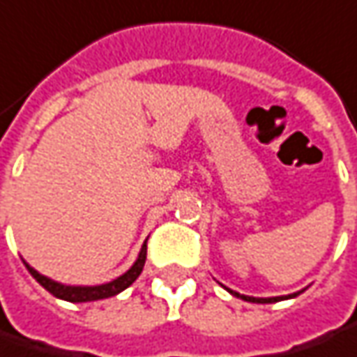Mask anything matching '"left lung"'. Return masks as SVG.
Here are the masks:
<instances>
[{
    "label": "left lung",
    "instance_id": "8db88e82",
    "mask_svg": "<svg viewBox=\"0 0 357 357\" xmlns=\"http://www.w3.org/2000/svg\"><path fill=\"white\" fill-rule=\"evenodd\" d=\"M231 294H235V296H239L243 301L247 302H257V304H271V302H278L282 301V298H294V296H298V292L296 294H289V296H275V298H252V296H245V294H239V292H233V290H229Z\"/></svg>",
    "mask_w": 357,
    "mask_h": 357
}]
</instances>
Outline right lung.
Instances as JSON below:
<instances>
[{
    "instance_id": "add662e5",
    "label": "right lung",
    "mask_w": 357,
    "mask_h": 357,
    "mask_svg": "<svg viewBox=\"0 0 357 357\" xmlns=\"http://www.w3.org/2000/svg\"><path fill=\"white\" fill-rule=\"evenodd\" d=\"M144 263H146V243H144V247H142L138 261L132 264V268H130L128 273H124L122 277H118L116 280H112V282L98 284V287H65V284H59L55 280L39 275V273H37L35 268H31L27 263H25V266H27V271L31 273V277L35 278L45 290H49L53 296H56V298H63V301L67 302H91L100 301V298H108V296H114V294L122 292L124 289H128L130 284L140 277Z\"/></svg>"
}]
</instances>
